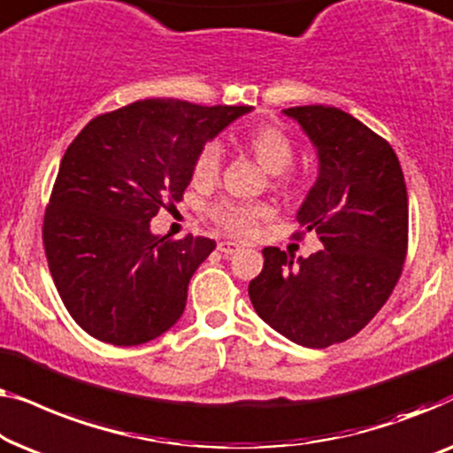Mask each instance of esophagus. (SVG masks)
<instances>
[{
    "label": "esophagus",
    "mask_w": 453,
    "mask_h": 453,
    "mask_svg": "<svg viewBox=\"0 0 453 453\" xmlns=\"http://www.w3.org/2000/svg\"><path fill=\"white\" fill-rule=\"evenodd\" d=\"M240 248H242L240 242H234V240H221L218 244V250L224 254H234V252H238Z\"/></svg>",
    "instance_id": "34e87169"
}]
</instances>
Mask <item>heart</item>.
Returning <instances> with one entry per match:
<instances>
[{
  "label": "heart",
  "instance_id": "b5f03b06",
  "mask_svg": "<svg viewBox=\"0 0 453 453\" xmlns=\"http://www.w3.org/2000/svg\"><path fill=\"white\" fill-rule=\"evenodd\" d=\"M248 150L257 157V162L271 174H279L293 162V143L288 133L279 127L260 125L252 129L246 137ZM224 160V150L219 143H207L196 156L193 178L199 184H209L218 178ZM273 209L266 203H235L221 201L213 207V218L219 226L229 232H252L260 221L271 218Z\"/></svg>",
  "mask_w": 453,
  "mask_h": 453
}]
</instances>
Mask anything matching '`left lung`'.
<instances>
[{"instance_id": "8db88e82", "label": "left lung", "mask_w": 453, "mask_h": 453, "mask_svg": "<svg viewBox=\"0 0 453 453\" xmlns=\"http://www.w3.org/2000/svg\"><path fill=\"white\" fill-rule=\"evenodd\" d=\"M318 156V176L297 221L324 250L308 258L275 246L248 285L257 314L297 345L324 349L351 339L396 288L409 244V196L390 143L334 106H296Z\"/></svg>"}]
</instances>
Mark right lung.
Here are the masks:
<instances>
[{
    "mask_svg": "<svg viewBox=\"0 0 453 453\" xmlns=\"http://www.w3.org/2000/svg\"><path fill=\"white\" fill-rule=\"evenodd\" d=\"M250 111L139 100L92 119L69 145L42 244L63 303L94 339L142 345L182 316L190 277L215 242L156 235L151 219L182 199L205 143Z\"/></svg>",
    "mask_w": 453,
    "mask_h": 453,
    "instance_id": "obj_1",
    "label": "right lung"
}]
</instances>
